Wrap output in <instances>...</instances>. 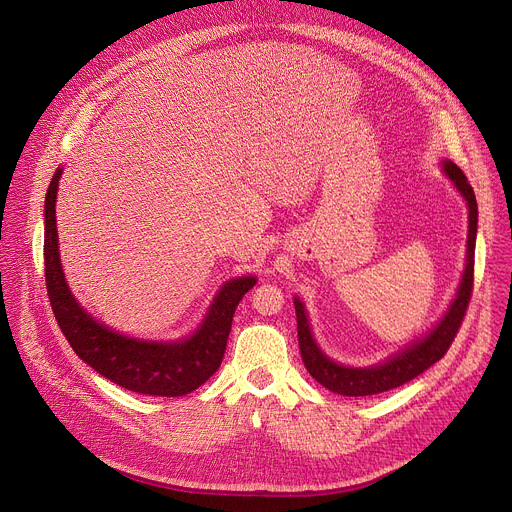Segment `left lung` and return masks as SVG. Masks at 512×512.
<instances>
[{
	"label": "left lung",
	"instance_id": "obj_1",
	"mask_svg": "<svg viewBox=\"0 0 512 512\" xmlns=\"http://www.w3.org/2000/svg\"><path fill=\"white\" fill-rule=\"evenodd\" d=\"M444 170L448 178L454 182V186L462 192L466 198V204L470 208V231H468V251H466V269L462 275V283L458 289V296L452 302L448 314L442 318V322L437 324L423 340L407 346L403 352L397 356L389 358L387 362L379 364V367L371 369H348L342 367V364L332 362L314 342L308 318L304 312V304L296 300V316H298V340H300V352L304 367L308 373L324 385L328 391L346 395V397H364V395H377L385 393L391 389H397L411 379L419 377L423 371H427L431 364L440 360L448 348L452 346L462 320L466 316L470 298H472V289H474V249H476V227H478V204L474 190L464 176V172L452 164L444 162Z\"/></svg>",
	"mask_w": 512,
	"mask_h": 512
}]
</instances>
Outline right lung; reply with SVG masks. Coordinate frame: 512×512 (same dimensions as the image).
Returning <instances> with one entry per match:
<instances>
[{"mask_svg": "<svg viewBox=\"0 0 512 512\" xmlns=\"http://www.w3.org/2000/svg\"><path fill=\"white\" fill-rule=\"evenodd\" d=\"M56 170L44 202V277L54 318L81 360L105 379L141 395L182 397L204 385L221 367L233 316L255 277L231 279L196 334L182 342H141L95 322L72 298L64 281L56 233Z\"/></svg>", "mask_w": 512, "mask_h": 512, "instance_id": "1", "label": "right lung"}]
</instances>
